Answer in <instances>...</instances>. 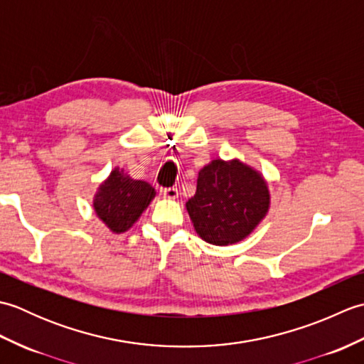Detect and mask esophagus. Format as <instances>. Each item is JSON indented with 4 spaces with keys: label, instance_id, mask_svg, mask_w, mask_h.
<instances>
[{
    "label": "esophagus",
    "instance_id": "esophagus-1",
    "mask_svg": "<svg viewBox=\"0 0 364 364\" xmlns=\"http://www.w3.org/2000/svg\"><path fill=\"white\" fill-rule=\"evenodd\" d=\"M161 194L166 198L175 200L178 197V189L176 188H164V189H161Z\"/></svg>",
    "mask_w": 364,
    "mask_h": 364
}]
</instances>
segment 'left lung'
<instances>
[{
  "label": "left lung",
  "mask_w": 364,
  "mask_h": 364,
  "mask_svg": "<svg viewBox=\"0 0 364 364\" xmlns=\"http://www.w3.org/2000/svg\"><path fill=\"white\" fill-rule=\"evenodd\" d=\"M270 205L264 178L239 159H214L198 172L186 210L197 235L214 245L242 241L266 218Z\"/></svg>",
  "instance_id": "left-lung-1"
}]
</instances>
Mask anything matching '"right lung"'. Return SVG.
Wrapping results in <instances>:
<instances>
[{
    "instance_id": "add662e5",
    "label": "right lung",
    "mask_w": 364,
    "mask_h": 364,
    "mask_svg": "<svg viewBox=\"0 0 364 364\" xmlns=\"http://www.w3.org/2000/svg\"><path fill=\"white\" fill-rule=\"evenodd\" d=\"M156 191L142 180H133L115 167L100 184L94 197V210L114 233H125L146 210Z\"/></svg>"
}]
</instances>
